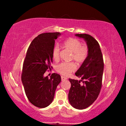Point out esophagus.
Returning <instances> with one entry per match:
<instances>
[{
    "instance_id": "esophagus-1",
    "label": "esophagus",
    "mask_w": 126,
    "mask_h": 126,
    "mask_svg": "<svg viewBox=\"0 0 126 126\" xmlns=\"http://www.w3.org/2000/svg\"><path fill=\"white\" fill-rule=\"evenodd\" d=\"M61 79H62V81H64V80H66L67 78L64 77H63V76H62Z\"/></svg>"
}]
</instances>
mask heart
Masks as SVG:
<instances>
[{
  "label": "heart",
  "mask_w": 126,
  "mask_h": 126,
  "mask_svg": "<svg viewBox=\"0 0 126 126\" xmlns=\"http://www.w3.org/2000/svg\"><path fill=\"white\" fill-rule=\"evenodd\" d=\"M63 47L71 52L72 54L70 61H74L77 64L80 65L86 61L89 54V48L87 45H82L80 40L74 38H70L64 40L62 43ZM60 48L58 46H55L52 49V55L53 60L57 62L59 59ZM75 63L73 62H63L56 65V71L62 75L67 76L75 71L76 70Z\"/></svg>",
  "instance_id": "1"
}]
</instances>
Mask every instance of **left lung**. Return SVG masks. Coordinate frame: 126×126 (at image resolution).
Returning a JSON list of instances; mask_svg holds the SVG:
<instances>
[{
	"mask_svg": "<svg viewBox=\"0 0 126 126\" xmlns=\"http://www.w3.org/2000/svg\"><path fill=\"white\" fill-rule=\"evenodd\" d=\"M86 41L89 54L86 61L75 72L80 80L69 79L71 86L68 100L72 107L85 109L91 105L98 98L102 86L104 62L100 46L93 36L86 33L76 34Z\"/></svg>",
	"mask_w": 126,
	"mask_h": 126,
	"instance_id": "1",
	"label": "left lung"
}]
</instances>
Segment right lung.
Listing matches in <instances>:
<instances>
[{"label":"right lung","mask_w":126,"mask_h":126,"mask_svg":"<svg viewBox=\"0 0 126 126\" xmlns=\"http://www.w3.org/2000/svg\"><path fill=\"white\" fill-rule=\"evenodd\" d=\"M59 32H46L36 37L30 44L23 64L22 81L28 100L33 106L45 108L52 103L60 75L53 73L45 77L46 71L52 68V49Z\"/></svg>","instance_id":"right-lung-1"}]
</instances>
